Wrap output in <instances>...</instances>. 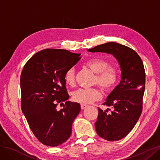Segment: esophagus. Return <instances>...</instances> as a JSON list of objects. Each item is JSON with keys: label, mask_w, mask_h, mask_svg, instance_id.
Returning a JSON list of instances; mask_svg holds the SVG:
<instances>
[{"label": "esophagus", "mask_w": 160, "mask_h": 160, "mask_svg": "<svg viewBox=\"0 0 160 160\" xmlns=\"http://www.w3.org/2000/svg\"><path fill=\"white\" fill-rule=\"evenodd\" d=\"M86 108H88V105H81V109H85Z\"/></svg>", "instance_id": "esophagus-1"}]
</instances>
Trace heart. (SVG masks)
I'll return each mask as SVG.
<instances>
[{
  "label": "heart",
  "mask_w": 160,
  "mask_h": 160,
  "mask_svg": "<svg viewBox=\"0 0 160 160\" xmlns=\"http://www.w3.org/2000/svg\"><path fill=\"white\" fill-rule=\"evenodd\" d=\"M85 66L95 73L93 83L98 85L105 92L115 88L119 78V71L117 67L109 65V62L100 58H93L85 62ZM65 83L73 87L75 83V72L73 67L67 69L64 75ZM100 91L97 88L79 89L72 93V100L83 105L89 104L101 99Z\"/></svg>",
  "instance_id": "obj_1"
}]
</instances>
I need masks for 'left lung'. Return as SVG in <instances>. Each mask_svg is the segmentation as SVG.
Masks as SVG:
<instances>
[{"mask_svg":"<svg viewBox=\"0 0 160 160\" xmlns=\"http://www.w3.org/2000/svg\"><path fill=\"white\" fill-rule=\"evenodd\" d=\"M89 52L110 53L119 61L122 79L103 105L112 107L113 111L98 108V120L95 123L97 133L108 141L125 138L138 121L143 109V98L146 72L143 61L131 48L109 42L88 50ZM111 110L110 109H108Z\"/></svg>","mask_w":160,"mask_h":160,"instance_id":"left-lung-1","label":"left lung"}]
</instances>
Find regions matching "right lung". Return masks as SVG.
I'll use <instances>...</instances> for the list:
<instances>
[{
    "instance_id": "1",
    "label": "right lung",
    "mask_w": 160,
    "mask_h": 160,
    "mask_svg": "<svg viewBox=\"0 0 160 160\" xmlns=\"http://www.w3.org/2000/svg\"><path fill=\"white\" fill-rule=\"evenodd\" d=\"M81 54L68 50L45 49L37 52L21 75V109L37 139L55 147L70 137L72 124L81 111L80 104L67 101L65 71L73 67ZM65 102L64 108L56 109Z\"/></svg>"
}]
</instances>
